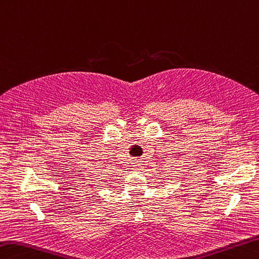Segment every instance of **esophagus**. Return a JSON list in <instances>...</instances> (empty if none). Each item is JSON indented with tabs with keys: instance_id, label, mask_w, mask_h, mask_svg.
<instances>
[{
	"instance_id": "34e87169",
	"label": "esophagus",
	"mask_w": 259,
	"mask_h": 259,
	"mask_svg": "<svg viewBox=\"0 0 259 259\" xmlns=\"http://www.w3.org/2000/svg\"><path fill=\"white\" fill-rule=\"evenodd\" d=\"M135 167H136V170H139V169H141V164H140V161L139 160H136V163H135Z\"/></svg>"
}]
</instances>
